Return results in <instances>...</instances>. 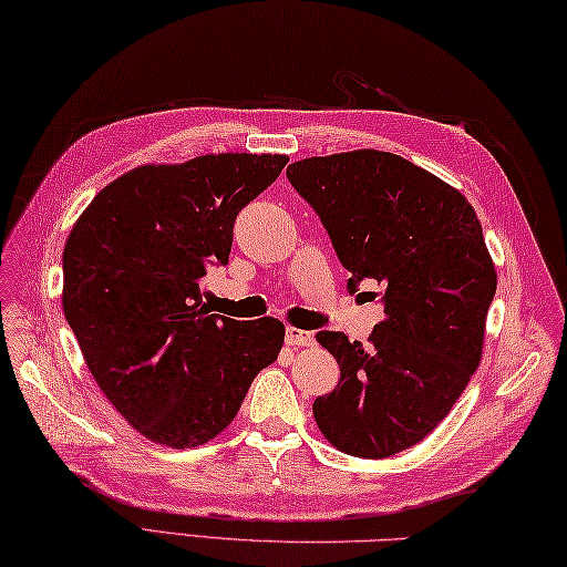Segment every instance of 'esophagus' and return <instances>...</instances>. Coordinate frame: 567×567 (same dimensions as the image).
I'll list each match as a JSON object with an SVG mask.
<instances>
[{
  "mask_svg": "<svg viewBox=\"0 0 567 567\" xmlns=\"http://www.w3.org/2000/svg\"><path fill=\"white\" fill-rule=\"evenodd\" d=\"M285 341H287V346H292V348H302V346H311V343H315V336H311L309 331H302V329L287 327Z\"/></svg>",
  "mask_w": 567,
  "mask_h": 567,
  "instance_id": "1",
  "label": "esophagus"
}]
</instances>
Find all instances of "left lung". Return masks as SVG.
<instances>
[{
    "mask_svg": "<svg viewBox=\"0 0 567 567\" xmlns=\"http://www.w3.org/2000/svg\"><path fill=\"white\" fill-rule=\"evenodd\" d=\"M287 179L327 226L358 282L382 287L384 319L368 343L341 331L317 341L341 368L315 419L336 449L390 457L436 429L483 358L495 262L470 202L424 167L384 151L305 158ZM375 295V292H372Z\"/></svg>",
    "mask_w": 567,
    "mask_h": 567,
    "instance_id": "8db88e82",
    "label": "left lung"
}]
</instances>
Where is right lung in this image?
<instances>
[{
	"label": "right lung",
	"mask_w": 567,
	"mask_h": 567,
	"mask_svg": "<svg viewBox=\"0 0 567 567\" xmlns=\"http://www.w3.org/2000/svg\"><path fill=\"white\" fill-rule=\"evenodd\" d=\"M287 155L219 153L141 165L106 185L63 250V311L92 378L153 443L195 449L221 433L285 323L212 315L202 280L226 265L234 221Z\"/></svg>",
	"instance_id": "add662e5"
}]
</instances>
